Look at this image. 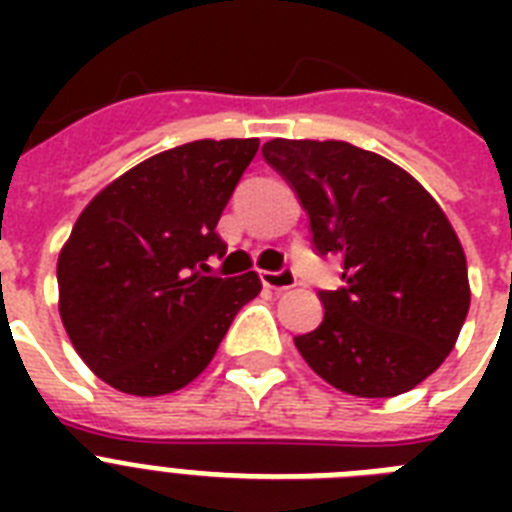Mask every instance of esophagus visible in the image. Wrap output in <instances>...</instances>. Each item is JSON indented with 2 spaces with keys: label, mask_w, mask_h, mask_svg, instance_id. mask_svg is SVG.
I'll return each instance as SVG.
<instances>
[{
  "label": "esophagus",
  "mask_w": 512,
  "mask_h": 512,
  "mask_svg": "<svg viewBox=\"0 0 512 512\" xmlns=\"http://www.w3.org/2000/svg\"><path fill=\"white\" fill-rule=\"evenodd\" d=\"M260 281H263L268 289L284 292V289L297 287V273L292 271V268H281V271H263L260 273Z\"/></svg>",
  "instance_id": "obj_1"
}]
</instances>
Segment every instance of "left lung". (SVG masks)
<instances>
[{"mask_svg": "<svg viewBox=\"0 0 512 512\" xmlns=\"http://www.w3.org/2000/svg\"><path fill=\"white\" fill-rule=\"evenodd\" d=\"M263 159L311 220L313 249L342 263L321 289L324 319L295 337L321 380L390 398L444 364L470 308L465 252L436 199L409 172L342 140H268Z\"/></svg>", "mask_w": 512, "mask_h": 512, "instance_id": "1", "label": "left lung"}]
</instances>
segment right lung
Listing matches in <instances>:
<instances>
[{"mask_svg": "<svg viewBox=\"0 0 512 512\" xmlns=\"http://www.w3.org/2000/svg\"><path fill=\"white\" fill-rule=\"evenodd\" d=\"M260 140H193L146 159L87 204L58 257L60 319L111 388L164 396L196 380L257 292L220 279L217 220Z\"/></svg>", "mask_w": 512, "mask_h": 512, "instance_id": "obj_1", "label": "right lung"}]
</instances>
